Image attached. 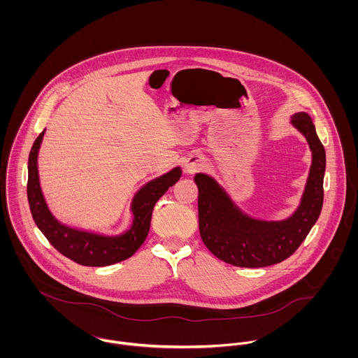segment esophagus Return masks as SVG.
<instances>
[{
  "instance_id": "esophagus-1",
  "label": "esophagus",
  "mask_w": 358,
  "mask_h": 358,
  "mask_svg": "<svg viewBox=\"0 0 358 358\" xmlns=\"http://www.w3.org/2000/svg\"><path fill=\"white\" fill-rule=\"evenodd\" d=\"M200 168H201V161L197 159L196 157L189 158V159L186 161V164H185V171H186L187 173H194V172H197Z\"/></svg>"
}]
</instances>
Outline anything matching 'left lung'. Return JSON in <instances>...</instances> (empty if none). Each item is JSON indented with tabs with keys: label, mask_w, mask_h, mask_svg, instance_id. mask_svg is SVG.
Instances as JSON below:
<instances>
[{
	"label": "left lung",
	"mask_w": 358,
	"mask_h": 358,
	"mask_svg": "<svg viewBox=\"0 0 358 358\" xmlns=\"http://www.w3.org/2000/svg\"><path fill=\"white\" fill-rule=\"evenodd\" d=\"M313 153L306 190L298 210L282 222H262L241 213L219 185L197 173L199 223L205 247L220 260L238 267H266L292 255L317 222L324 201L325 149L306 113L292 117Z\"/></svg>",
	"instance_id": "left-lung-1"
}]
</instances>
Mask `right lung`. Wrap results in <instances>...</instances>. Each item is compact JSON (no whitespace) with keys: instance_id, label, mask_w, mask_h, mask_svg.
<instances>
[{"instance_id":"1","label":"right lung","mask_w":358,"mask_h":358,"mask_svg":"<svg viewBox=\"0 0 358 358\" xmlns=\"http://www.w3.org/2000/svg\"><path fill=\"white\" fill-rule=\"evenodd\" d=\"M43 135L44 131L37 136L29 155L27 200L37 227L55 250L83 266L102 267L131 257L141 248L149 234L154 205L179 180L182 175L180 168H175L164 176L154 179L139 190L132 203L134 223L125 234L113 238L90 234L60 224L45 204L37 169V155Z\"/></svg>"}]
</instances>
